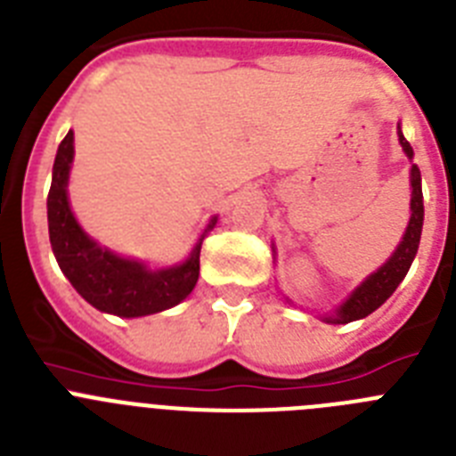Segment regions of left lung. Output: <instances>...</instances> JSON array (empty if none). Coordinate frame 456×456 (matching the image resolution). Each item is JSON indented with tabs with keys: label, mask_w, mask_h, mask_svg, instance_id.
I'll return each instance as SVG.
<instances>
[{
	"label": "left lung",
	"mask_w": 456,
	"mask_h": 456,
	"mask_svg": "<svg viewBox=\"0 0 456 456\" xmlns=\"http://www.w3.org/2000/svg\"><path fill=\"white\" fill-rule=\"evenodd\" d=\"M400 134V143L404 148V152L409 157H413V148L409 146V141L404 139L402 130L397 132ZM411 219L409 225H406V232L402 237V244L397 247V251L390 256L388 263L381 269L368 276L363 285H358L352 292L345 304L336 310V315L324 317L326 322L331 324H347V322L361 320V317H368L370 313L379 308L388 299L390 294L397 289V285L404 281L406 272H409L411 263L418 253V244H420V232H422V216H425V208H422V187H420V168L413 164L411 167Z\"/></svg>",
	"instance_id": "8db88e82"
}]
</instances>
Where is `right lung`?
<instances>
[{"label": "right lung", "instance_id": "obj_1", "mask_svg": "<svg viewBox=\"0 0 456 456\" xmlns=\"http://www.w3.org/2000/svg\"><path fill=\"white\" fill-rule=\"evenodd\" d=\"M72 132L59 143L52 187L47 193V225L56 263L66 273L72 288L91 305L118 317L152 315L173 308L191 292L200 272V244L191 251L187 263L159 272H148L134 260H125L116 253L100 248L79 228L68 205V171L72 162ZM216 219L208 225V231ZM205 231V232H208Z\"/></svg>", "mask_w": 456, "mask_h": 456}]
</instances>
